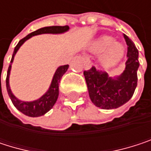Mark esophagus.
Returning a JSON list of instances; mask_svg holds the SVG:
<instances>
[{"mask_svg": "<svg viewBox=\"0 0 151 151\" xmlns=\"http://www.w3.org/2000/svg\"><path fill=\"white\" fill-rule=\"evenodd\" d=\"M85 66H86V69H89L92 66V62L89 59V58H87V57L85 58Z\"/></svg>", "mask_w": 151, "mask_h": 151, "instance_id": "34e87169", "label": "esophagus"}]
</instances>
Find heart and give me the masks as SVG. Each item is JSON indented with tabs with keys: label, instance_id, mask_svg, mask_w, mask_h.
I'll list each match as a JSON object with an SVG mask.
<instances>
[{
	"label": "heart",
	"instance_id": "obj_1",
	"mask_svg": "<svg viewBox=\"0 0 151 151\" xmlns=\"http://www.w3.org/2000/svg\"><path fill=\"white\" fill-rule=\"evenodd\" d=\"M92 51L102 54L101 62L104 66H111L115 65L123 56L124 48L121 44L114 42V38L109 36L100 37L92 46Z\"/></svg>",
	"mask_w": 151,
	"mask_h": 151
}]
</instances>
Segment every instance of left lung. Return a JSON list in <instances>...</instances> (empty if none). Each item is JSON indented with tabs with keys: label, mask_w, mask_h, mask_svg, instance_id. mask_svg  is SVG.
<instances>
[{
	"label": "left lung",
	"mask_w": 151,
	"mask_h": 151,
	"mask_svg": "<svg viewBox=\"0 0 151 151\" xmlns=\"http://www.w3.org/2000/svg\"><path fill=\"white\" fill-rule=\"evenodd\" d=\"M123 37L128 45V60L121 75L108 77L106 72L99 71L94 66L84 72L89 97L94 105L102 109L117 108L128 102L137 86L138 50L125 34Z\"/></svg>",
	"instance_id": "1"
}]
</instances>
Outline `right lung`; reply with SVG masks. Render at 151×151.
I'll use <instances>...</instances> for the list:
<instances>
[{"label": "right lung", "mask_w": 151, "mask_h": 151, "mask_svg": "<svg viewBox=\"0 0 151 151\" xmlns=\"http://www.w3.org/2000/svg\"><path fill=\"white\" fill-rule=\"evenodd\" d=\"M68 29H69V26H67V25H65V26H50V27L41 28L29 34L24 38L21 39L19 41V43L17 44V45L15 46L10 63L12 64L15 53L17 52L19 48L22 45V44L25 41H27L30 37L37 36V35H40V34H61V33L66 32ZM68 67H69V65H61L57 69L55 74L53 76L50 88L41 98L36 100V101H22L18 100L12 93L10 86H9V74H10V70H11V65H9V69H8V73H7V78H6V86H7V91H8L9 96L10 97L12 103L20 112H22L25 115H28L30 117H38V116L44 115L48 111H50L53 107L54 104L56 103L58 97V93H59V91H58L59 82L61 80L62 76L64 75L65 73V72L67 71Z\"/></svg>", "instance_id": "obj_1"}]
</instances>
